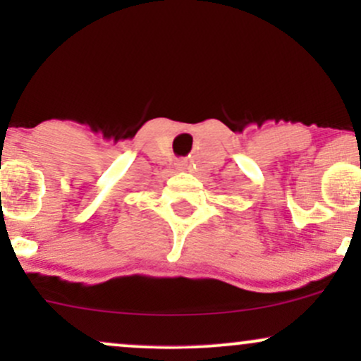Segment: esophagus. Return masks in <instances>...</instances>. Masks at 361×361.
Returning a JSON list of instances; mask_svg holds the SVG:
<instances>
[{"mask_svg":"<svg viewBox=\"0 0 361 361\" xmlns=\"http://www.w3.org/2000/svg\"><path fill=\"white\" fill-rule=\"evenodd\" d=\"M186 166H188V163H185V161H183V163L178 164V168H180V169H186Z\"/></svg>","mask_w":361,"mask_h":361,"instance_id":"esophagus-1","label":"esophagus"}]
</instances>
